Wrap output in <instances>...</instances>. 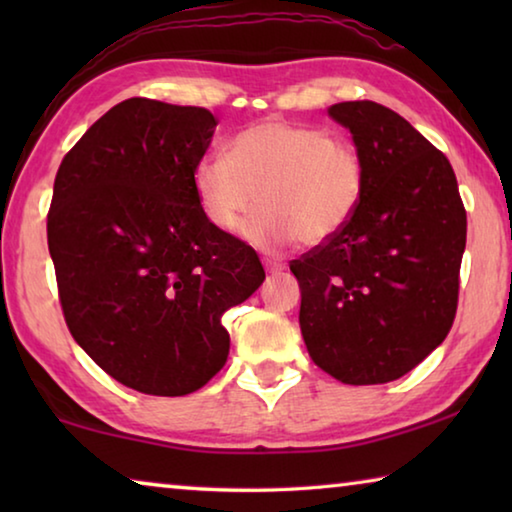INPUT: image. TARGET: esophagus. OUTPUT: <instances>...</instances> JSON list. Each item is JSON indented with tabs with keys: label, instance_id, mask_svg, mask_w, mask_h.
<instances>
[{
	"label": "esophagus",
	"instance_id": "esophagus-1",
	"mask_svg": "<svg viewBox=\"0 0 512 512\" xmlns=\"http://www.w3.org/2000/svg\"><path fill=\"white\" fill-rule=\"evenodd\" d=\"M264 264H266V271L271 275H280L284 268H287V264L280 262V259H273V257H266Z\"/></svg>",
	"mask_w": 512,
	"mask_h": 512
}]
</instances>
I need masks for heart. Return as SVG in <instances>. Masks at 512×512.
Wrapping results in <instances>:
<instances>
[{"instance_id": "b5f03b06", "label": "heart", "mask_w": 512, "mask_h": 512, "mask_svg": "<svg viewBox=\"0 0 512 512\" xmlns=\"http://www.w3.org/2000/svg\"><path fill=\"white\" fill-rule=\"evenodd\" d=\"M194 192L216 230L244 225L246 239L280 248L298 239L323 246L348 228L363 201L366 167L357 146L325 128L266 119L241 131L230 153H207L194 164Z\"/></svg>"}]
</instances>
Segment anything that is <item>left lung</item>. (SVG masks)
I'll list each match as a JSON object with an SVG mask.
<instances>
[{
	"instance_id": "1",
	"label": "left lung",
	"mask_w": 512,
	"mask_h": 512,
	"mask_svg": "<svg viewBox=\"0 0 512 512\" xmlns=\"http://www.w3.org/2000/svg\"><path fill=\"white\" fill-rule=\"evenodd\" d=\"M350 128L366 189L339 237L289 264L311 361L352 386L400 379L445 341L467 214L443 151L375 101L329 108Z\"/></svg>"
}]
</instances>
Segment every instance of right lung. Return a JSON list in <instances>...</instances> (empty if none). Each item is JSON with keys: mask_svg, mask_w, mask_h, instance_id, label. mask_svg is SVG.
<instances>
[{"mask_svg": "<svg viewBox=\"0 0 512 512\" xmlns=\"http://www.w3.org/2000/svg\"><path fill=\"white\" fill-rule=\"evenodd\" d=\"M216 124L205 108L126 99L54 180L47 244L65 323L101 370L146 395L203 388L230 352L221 316L266 277L198 205L192 171Z\"/></svg>", "mask_w": 512, "mask_h": 512, "instance_id": "right-lung-1", "label": "right lung"}]
</instances>
